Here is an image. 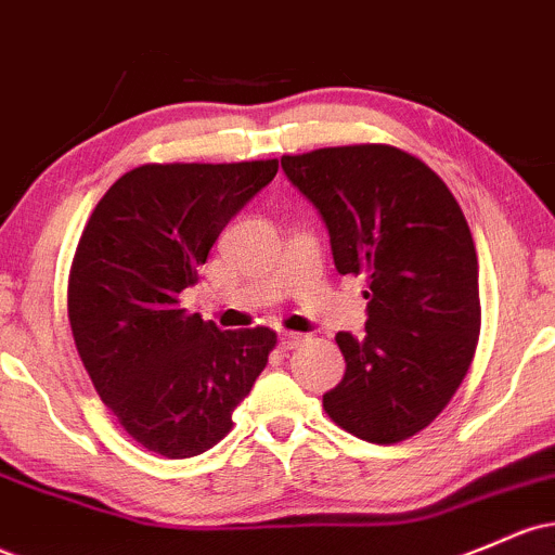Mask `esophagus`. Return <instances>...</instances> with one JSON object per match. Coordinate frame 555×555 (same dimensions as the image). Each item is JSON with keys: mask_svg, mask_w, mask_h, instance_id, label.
<instances>
[{"mask_svg": "<svg viewBox=\"0 0 555 555\" xmlns=\"http://www.w3.org/2000/svg\"><path fill=\"white\" fill-rule=\"evenodd\" d=\"M302 343H308V337L300 332H282V337H279V345H282L284 350H295V347Z\"/></svg>", "mask_w": 555, "mask_h": 555, "instance_id": "34e87169", "label": "esophagus"}]
</instances>
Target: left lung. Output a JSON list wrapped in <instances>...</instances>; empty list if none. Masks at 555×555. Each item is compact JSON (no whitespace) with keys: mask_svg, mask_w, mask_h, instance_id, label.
<instances>
[{"mask_svg":"<svg viewBox=\"0 0 555 555\" xmlns=\"http://www.w3.org/2000/svg\"><path fill=\"white\" fill-rule=\"evenodd\" d=\"M282 168L324 218L337 271L366 276V334H337L347 369L324 411L366 442L408 440L440 416L477 350L464 210L435 170L389 144L284 155Z\"/></svg>","mask_w":555,"mask_h":555,"instance_id":"1","label":"left lung"}]
</instances>
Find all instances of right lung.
<instances>
[{
    "label": "right lung",
    "mask_w": 555,
    "mask_h": 555,
    "mask_svg": "<svg viewBox=\"0 0 555 555\" xmlns=\"http://www.w3.org/2000/svg\"><path fill=\"white\" fill-rule=\"evenodd\" d=\"M279 160L150 163L96 203L73 255L68 319L83 369L152 453L192 459L231 431L276 332H221L179 297L218 234L271 184Z\"/></svg>",
    "instance_id": "1"
}]
</instances>
